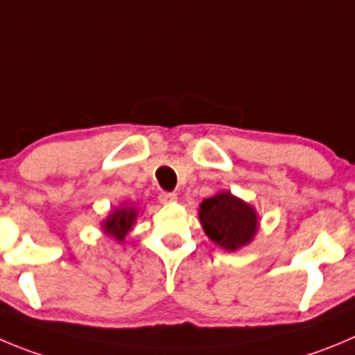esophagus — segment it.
<instances>
[{"mask_svg": "<svg viewBox=\"0 0 355 355\" xmlns=\"http://www.w3.org/2000/svg\"><path fill=\"white\" fill-rule=\"evenodd\" d=\"M159 201H161V203H173V201H177V194L162 191V193L159 194Z\"/></svg>", "mask_w": 355, "mask_h": 355, "instance_id": "34e87169", "label": "esophagus"}]
</instances>
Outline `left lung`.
Returning <instances> with one entry per match:
<instances>
[{
	"mask_svg": "<svg viewBox=\"0 0 355 355\" xmlns=\"http://www.w3.org/2000/svg\"><path fill=\"white\" fill-rule=\"evenodd\" d=\"M200 220L208 238L226 250H236L247 245L257 231L254 208L231 193H220L205 200L200 207Z\"/></svg>",
	"mask_w": 355,
	"mask_h": 355,
	"instance_id": "left-lung-1",
	"label": "left lung"
}]
</instances>
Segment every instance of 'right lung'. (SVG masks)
Instances as JSON below:
<instances>
[{
	"label": "right lung",
	"mask_w": 355,
	"mask_h": 355,
	"mask_svg": "<svg viewBox=\"0 0 355 355\" xmlns=\"http://www.w3.org/2000/svg\"><path fill=\"white\" fill-rule=\"evenodd\" d=\"M135 218H137L135 208H119L105 220V233H108L119 241L124 240V236L135 223Z\"/></svg>",
	"instance_id": "1"
}]
</instances>
